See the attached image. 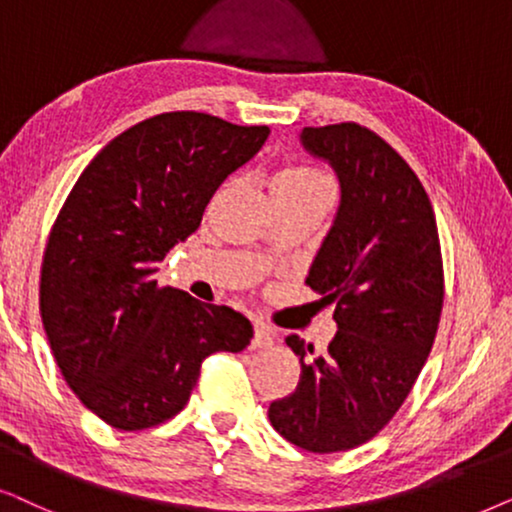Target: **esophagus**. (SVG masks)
<instances>
[{
    "label": "esophagus",
    "instance_id": "34e87169",
    "mask_svg": "<svg viewBox=\"0 0 512 512\" xmlns=\"http://www.w3.org/2000/svg\"><path fill=\"white\" fill-rule=\"evenodd\" d=\"M274 344V332L264 323H255V337H252V349H267Z\"/></svg>",
    "mask_w": 512,
    "mask_h": 512
}]
</instances>
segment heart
I'll return each mask as SVG.
<instances>
[{"mask_svg":"<svg viewBox=\"0 0 512 512\" xmlns=\"http://www.w3.org/2000/svg\"><path fill=\"white\" fill-rule=\"evenodd\" d=\"M274 182H281V185H292V187H311V185H327L325 177L318 173V170L306 168V166H292L285 168L276 175Z\"/></svg>","mask_w":512,"mask_h":512,"instance_id":"heart-1","label":"heart"}]
</instances>
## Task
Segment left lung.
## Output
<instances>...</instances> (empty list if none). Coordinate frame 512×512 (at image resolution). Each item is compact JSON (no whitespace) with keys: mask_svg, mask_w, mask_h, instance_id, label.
Wrapping results in <instances>:
<instances>
[{"mask_svg":"<svg viewBox=\"0 0 512 512\" xmlns=\"http://www.w3.org/2000/svg\"><path fill=\"white\" fill-rule=\"evenodd\" d=\"M302 147L337 173L342 201L306 283L335 306L327 351L285 337L302 363L269 421L306 452L372 440L410 395L438 332L445 281L435 213L395 149L358 124L304 128Z\"/></svg>","mask_w":512,"mask_h":512,"instance_id":"8db88e82","label":"left lung"}]
</instances>
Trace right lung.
<instances>
[{
    "label": "right lung",
    "instance_id": "right-lung-1",
    "mask_svg": "<svg viewBox=\"0 0 512 512\" xmlns=\"http://www.w3.org/2000/svg\"><path fill=\"white\" fill-rule=\"evenodd\" d=\"M267 138V126L159 114L102 147L67 196L46 243L39 309L67 386L112 428L173 419L210 353L250 344L243 313L159 288L156 264L199 229L217 187Z\"/></svg>",
    "mask_w": 512,
    "mask_h": 512
}]
</instances>
